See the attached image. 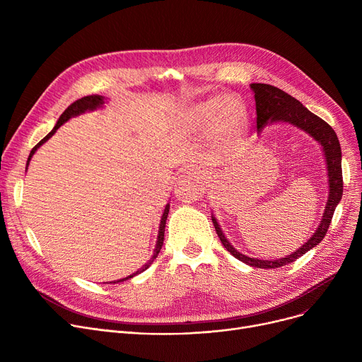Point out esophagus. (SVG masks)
<instances>
[{"instance_id": "1", "label": "esophagus", "mask_w": 362, "mask_h": 362, "mask_svg": "<svg viewBox=\"0 0 362 362\" xmlns=\"http://www.w3.org/2000/svg\"><path fill=\"white\" fill-rule=\"evenodd\" d=\"M198 173H199V176H201L202 179H205V177H206V173H205V171H204V170H199V171H198Z\"/></svg>"}]
</instances>
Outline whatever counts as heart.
<instances>
[{
  "mask_svg": "<svg viewBox=\"0 0 362 362\" xmlns=\"http://www.w3.org/2000/svg\"><path fill=\"white\" fill-rule=\"evenodd\" d=\"M245 120V107L232 98H210L194 105L187 112V123L192 129L204 130L210 126L220 138L238 135Z\"/></svg>",
  "mask_w": 362,
  "mask_h": 362,
  "instance_id": "1",
  "label": "heart"
}]
</instances>
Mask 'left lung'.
<instances>
[{
  "mask_svg": "<svg viewBox=\"0 0 362 362\" xmlns=\"http://www.w3.org/2000/svg\"><path fill=\"white\" fill-rule=\"evenodd\" d=\"M251 89L254 92L255 98V110H257V132L261 135L262 129L267 124L273 123H289L315 139L325 152L326 157V167H327V177H329V198L322 213L321 223L317 227L314 235L303 243L300 248H298L291 255H286L284 258L277 259H258L251 258L248 255H243L233 245L227 240L224 236L218 221L214 216H211L213 224L216 227V232L224 245V248L229 251L235 258L239 261L252 265L257 269H279L281 265H286L289 262L296 261L299 257H302L314 246H317L322 238L326 236V232L332 223V217L334 214V210L337 204L341 199V194H344V179H341V149L339 139L336 136V132L327 124L325 120L315 116L307 107H303L298 100L291 97L289 93L283 92L281 89L265 85V83H252Z\"/></svg>",
  "mask_w": 362,
  "mask_h": 362,
  "instance_id": "left-lung-1",
  "label": "left lung"
}]
</instances>
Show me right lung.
<instances>
[{
	"label": "right lung",
	"instance_id": "add662e5",
	"mask_svg": "<svg viewBox=\"0 0 362 362\" xmlns=\"http://www.w3.org/2000/svg\"><path fill=\"white\" fill-rule=\"evenodd\" d=\"M104 103H105V98L104 97H101V95H89V97H83V98H81V100H78V101H74L71 105H69L66 110H64V112L60 116V119L57 120V124L54 126V129L48 133V135L37 144V145H35L33 146V149L30 151V154H29V158H28V163H26V170H28V165H29V161H30V158H32V156L35 154L36 152V149L40 148L42 144H45L54 133L57 132V129H59L62 124H64L67 120H70L71 117H76V116H81V114H83V112H86V111H93V110H97V108H103L104 107ZM168 210H170V204H167L165 205V208H164V213H163V216H161V221H160V229H158V236H157V243H156V250H154V255H152V258L144 265L142 269H139L136 273H133V274H130V276H127V277H124V279H120V280H116V281H112V283H119V281H126V280H129V279H132L133 276H136V274H139V273H142V272H145L149 265L154 262V259L157 258V255H158V252L161 251V246H163V242H164V227H165V220H167V216H168Z\"/></svg>",
	"mask_w": 362,
	"mask_h": 362
}]
</instances>
